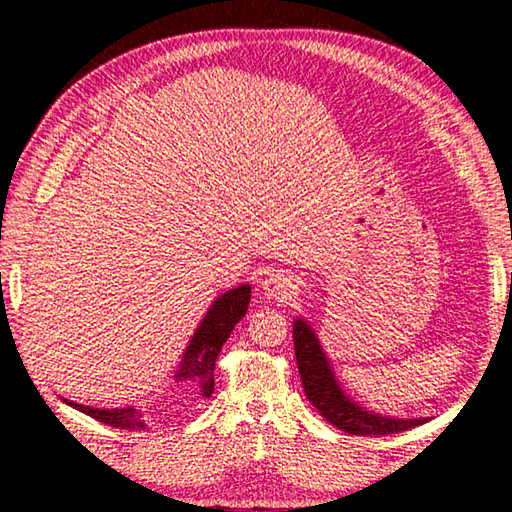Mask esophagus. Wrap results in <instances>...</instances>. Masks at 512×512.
Returning a JSON list of instances; mask_svg holds the SVG:
<instances>
[{"label": "esophagus", "mask_w": 512, "mask_h": 512, "mask_svg": "<svg viewBox=\"0 0 512 512\" xmlns=\"http://www.w3.org/2000/svg\"><path fill=\"white\" fill-rule=\"evenodd\" d=\"M262 291L264 296H271L277 300H289L293 293H296V284L291 282L289 275L275 271V273H268L262 280Z\"/></svg>", "instance_id": "34e87169"}]
</instances>
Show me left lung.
<instances>
[{
	"mask_svg": "<svg viewBox=\"0 0 512 512\" xmlns=\"http://www.w3.org/2000/svg\"><path fill=\"white\" fill-rule=\"evenodd\" d=\"M293 348H296V361L300 370L302 386H305L307 400L316 406L323 418L354 436H388V433L406 431L420 427L427 420H395L384 415L370 413L359 404L350 402V397L336 384L334 372L329 368L325 352L320 350L316 334L305 320H296L293 325Z\"/></svg>",
	"mask_w": 512,
	"mask_h": 512,
	"instance_id": "1",
	"label": "left lung"
}]
</instances>
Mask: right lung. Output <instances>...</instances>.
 <instances>
[{"label":"right lung","instance_id":"right-lung-1","mask_svg":"<svg viewBox=\"0 0 512 512\" xmlns=\"http://www.w3.org/2000/svg\"><path fill=\"white\" fill-rule=\"evenodd\" d=\"M250 302V287L241 284L239 289H232L216 298L214 305L207 311L203 323L198 325L194 339L189 341L187 350L180 361V368L176 370V384L185 395L187 404H196L210 397L214 393V363L223 343L228 341L232 329L246 316ZM69 406L83 411L90 418L99 420L103 424H110L115 429H131L140 431L144 429V415L140 409L133 406H124V409H94V406H83L76 402L65 400Z\"/></svg>","mask_w":512,"mask_h":512}]
</instances>
